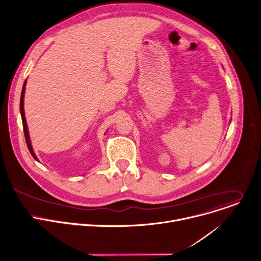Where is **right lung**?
I'll return each instance as SVG.
<instances>
[{"mask_svg": "<svg viewBox=\"0 0 261 261\" xmlns=\"http://www.w3.org/2000/svg\"><path fill=\"white\" fill-rule=\"evenodd\" d=\"M25 82L23 83V86H22V90H21V95H20V103H19V109H20V115H21V120H22V126H23V133H24V138H25V143H27V146L29 148V150H30L32 156L36 160H37V156L35 155L34 151H33V148H32V145H31V141H30V137H29V130H28V125H27V121H25V117H24V110H23V97H24V89H25Z\"/></svg>", "mask_w": 261, "mask_h": 261, "instance_id": "obj_1", "label": "right lung"}]
</instances>
